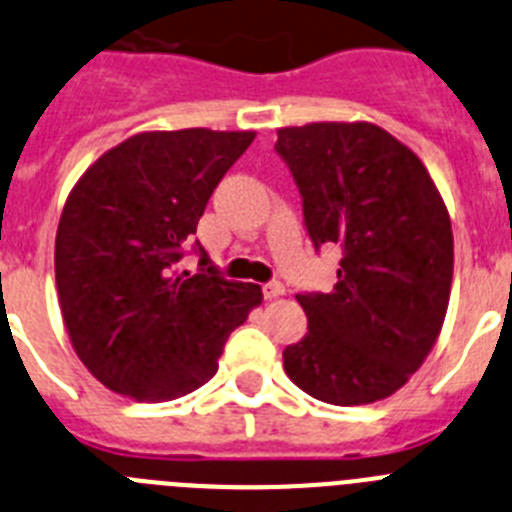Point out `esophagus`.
Segmentation results:
<instances>
[{
  "label": "esophagus",
  "instance_id": "1",
  "mask_svg": "<svg viewBox=\"0 0 512 512\" xmlns=\"http://www.w3.org/2000/svg\"><path fill=\"white\" fill-rule=\"evenodd\" d=\"M262 293H265L267 301H273V298H280L285 293V285L278 283V280H273V283H265L262 285Z\"/></svg>",
  "mask_w": 512,
  "mask_h": 512
}]
</instances>
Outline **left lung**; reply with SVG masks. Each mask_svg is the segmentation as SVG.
<instances>
[{"label":"left lung","mask_w":512,"mask_h":512,"mask_svg":"<svg viewBox=\"0 0 512 512\" xmlns=\"http://www.w3.org/2000/svg\"><path fill=\"white\" fill-rule=\"evenodd\" d=\"M313 245L342 247L331 293H298L308 334L285 375L331 405L390 398L434 349L449 306L454 234L411 147L370 122L283 127L275 142Z\"/></svg>","instance_id":"8db88e82"}]
</instances>
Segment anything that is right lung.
Returning a JSON list of instances; mask_svg holds the SVG:
<instances>
[{"instance_id":"right-lung-1","label":"right lung","mask_w":512,"mask_h":512,"mask_svg":"<svg viewBox=\"0 0 512 512\" xmlns=\"http://www.w3.org/2000/svg\"><path fill=\"white\" fill-rule=\"evenodd\" d=\"M252 140V130L140 132L68 193L55 234L58 303L73 352L114 393L140 403L193 393L262 303L260 285L224 280L201 247L199 273L178 267L211 193Z\"/></svg>"}]
</instances>
